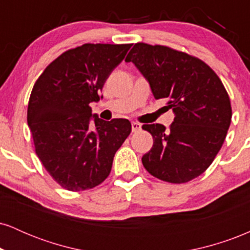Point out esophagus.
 <instances>
[{
  "label": "esophagus",
  "mask_w": 250,
  "mask_h": 250,
  "mask_svg": "<svg viewBox=\"0 0 250 250\" xmlns=\"http://www.w3.org/2000/svg\"><path fill=\"white\" fill-rule=\"evenodd\" d=\"M141 127L142 125H140L139 122H131V130H133V133H136V131L141 130Z\"/></svg>",
  "instance_id": "1"
}]
</instances>
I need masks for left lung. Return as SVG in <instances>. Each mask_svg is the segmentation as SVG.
<instances>
[{
	"label": "left lung",
	"mask_w": 250,
	"mask_h": 250,
	"mask_svg": "<svg viewBox=\"0 0 250 250\" xmlns=\"http://www.w3.org/2000/svg\"><path fill=\"white\" fill-rule=\"evenodd\" d=\"M125 62L141 71L155 99H168L175 114L169 129L142 125L154 140L142 157L145 168L170 183L200 176L220 151L231 121L230 100L220 77L202 60L166 45L136 43Z\"/></svg>",
	"instance_id": "obj_1"
}]
</instances>
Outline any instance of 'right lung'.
I'll return each instance as SVG.
<instances>
[{"label": "right lung", "mask_w": 250, "mask_h": 250, "mask_svg": "<svg viewBox=\"0 0 250 250\" xmlns=\"http://www.w3.org/2000/svg\"><path fill=\"white\" fill-rule=\"evenodd\" d=\"M131 44L85 43L61 54L31 90L27 121L36 155L50 176L70 191L91 189L108 177L117 149L131 131L127 119L104 121L90 103Z\"/></svg>", "instance_id": "right-lung-1"}]
</instances>
